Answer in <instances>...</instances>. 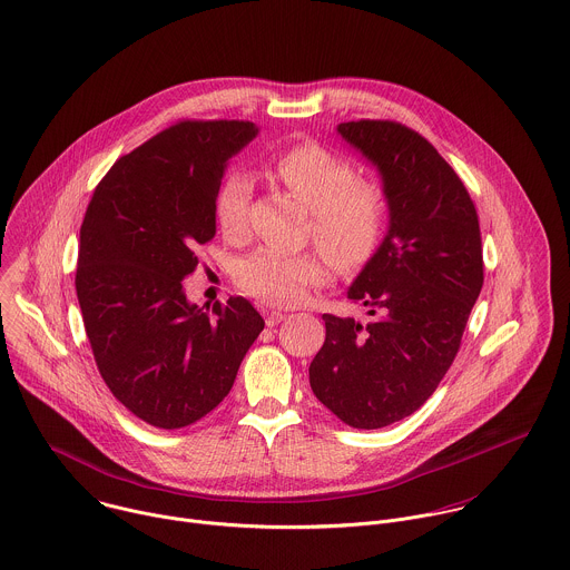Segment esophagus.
Segmentation results:
<instances>
[{
    "label": "esophagus",
    "instance_id": "esophagus-1",
    "mask_svg": "<svg viewBox=\"0 0 570 570\" xmlns=\"http://www.w3.org/2000/svg\"><path fill=\"white\" fill-rule=\"evenodd\" d=\"M286 320V313H282V311H266V326H277L279 322H284Z\"/></svg>",
    "mask_w": 570,
    "mask_h": 570
}]
</instances>
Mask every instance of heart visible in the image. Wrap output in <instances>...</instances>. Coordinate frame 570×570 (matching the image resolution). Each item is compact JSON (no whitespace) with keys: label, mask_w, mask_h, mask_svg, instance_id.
<instances>
[{"label":"heart","mask_w":570,"mask_h":570,"mask_svg":"<svg viewBox=\"0 0 570 570\" xmlns=\"http://www.w3.org/2000/svg\"><path fill=\"white\" fill-rule=\"evenodd\" d=\"M275 173L313 210V237L335 266L353 271L373 257L382 237V213L368 193L355 188V170L344 159L317 144H302L275 161ZM250 202L253 179L246 173L228 175L215 197V217L226 239L239 242L248 235ZM326 273V257L317 250L259 248L237 264L235 279L257 299L291 306L322 284Z\"/></svg>","instance_id":"b5f03b06"}]
</instances>
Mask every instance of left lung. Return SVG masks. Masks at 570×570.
I'll return each mask as SVG.
<instances>
[{"label":"left lung","instance_id":"left-lung-1","mask_svg":"<svg viewBox=\"0 0 570 570\" xmlns=\"http://www.w3.org/2000/svg\"><path fill=\"white\" fill-rule=\"evenodd\" d=\"M337 132L377 166L389 233L348 288L371 320L322 315L308 375L331 413L373 431L413 415L451 368L484 284L482 235L464 181L420 132L389 119Z\"/></svg>","mask_w":570,"mask_h":570}]
</instances>
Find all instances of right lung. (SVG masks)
<instances>
[{"instance_id":"1","label":"right lung","mask_w":570,"mask_h":570,"mask_svg":"<svg viewBox=\"0 0 570 570\" xmlns=\"http://www.w3.org/2000/svg\"><path fill=\"white\" fill-rule=\"evenodd\" d=\"M255 135L253 121H177L119 157L86 208L75 273L83 328L110 393L150 426L208 415L264 331L244 297L210 311L184 293L197 248L215 237L226 161Z\"/></svg>"}]
</instances>
